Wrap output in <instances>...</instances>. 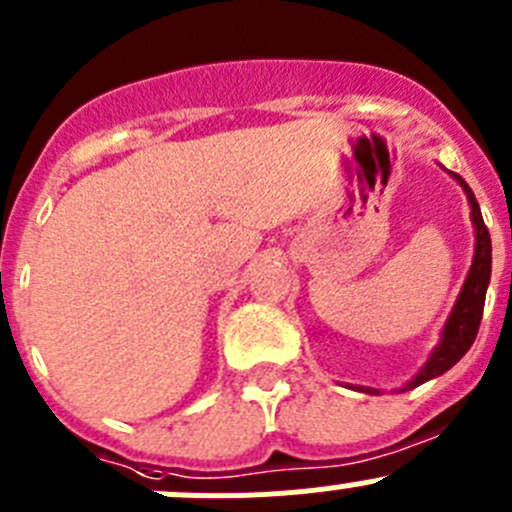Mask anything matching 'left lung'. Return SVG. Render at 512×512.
<instances>
[{
    "label": "left lung",
    "mask_w": 512,
    "mask_h": 512,
    "mask_svg": "<svg viewBox=\"0 0 512 512\" xmlns=\"http://www.w3.org/2000/svg\"><path fill=\"white\" fill-rule=\"evenodd\" d=\"M455 181L460 184V189L465 191V199L470 204V221H473L475 231V251H473V263H470V271L465 276L463 288H460L458 298L453 303V311L445 318L443 331H440L438 346L430 351L428 361L423 363L421 371L411 378L403 388L398 391H413L421 383L430 381V378L443 376L445 371L455 366L460 358L468 353V348L473 346L475 336H478L480 318H483V306H485V291H488L490 283V266H493V246H490V234L483 224V214H480V206L475 201V194L470 191V186L460 179L458 174L448 171ZM356 391L368 393V396H378V388L368 386H356Z\"/></svg>",
    "instance_id": "obj_1"
}]
</instances>
